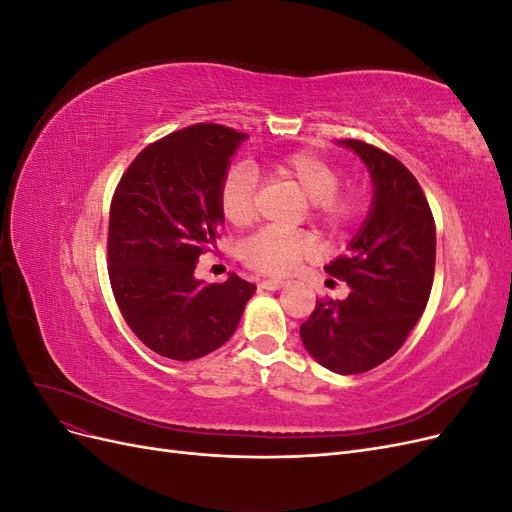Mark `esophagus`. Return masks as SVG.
Returning <instances> with one entry per match:
<instances>
[{
	"mask_svg": "<svg viewBox=\"0 0 512 512\" xmlns=\"http://www.w3.org/2000/svg\"><path fill=\"white\" fill-rule=\"evenodd\" d=\"M260 288H265V290H280V288H284V282H282V280H262V282H260Z\"/></svg>",
	"mask_w": 512,
	"mask_h": 512,
	"instance_id": "esophagus-1",
	"label": "esophagus"
}]
</instances>
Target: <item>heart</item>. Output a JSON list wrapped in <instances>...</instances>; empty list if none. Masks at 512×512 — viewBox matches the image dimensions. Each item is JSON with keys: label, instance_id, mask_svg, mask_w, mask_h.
<instances>
[{"label": "heart", "instance_id": "obj_1", "mask_svg": "<svg viewBox=\"0 0 512 512\" xmlns=\"http://www.w3.org/2000/svg\"><path fill=\"white\" fill-rule=\"evenodd\" d=\"M277 179L290 181L309 203L318 224L329 230L348 226L361 213V196L339 192V168L314 151H297L267 166ZM218 207L232 226L252 224L256 215V175L243 164L232 166L218 190ZM314 250V241L301 232L262 228L241 245V258L247 267L265 275H288Z\"/></svg>", "mask_w": 512, "mask_h": 512}]
</instances>
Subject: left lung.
Here are the masks:
<instances>
[{"label":"left lung","instance_id":"obj_1","mask_svg":"<svg viewBox=\"0 0 512 512\" xmlns=\"http://www.w3.org/2000/svg\"><path fill=\"white\" fill-rule=\"evenodd\" d=\"M363 160L371 207L348 252L324 271L350 286L346 299L316 301L301 342L335 374H363L401 348L421 320L436 271V224L410 170L363 141H337Z\"/></svg>","mask_w":512,"mask_h":512}]
</instances>
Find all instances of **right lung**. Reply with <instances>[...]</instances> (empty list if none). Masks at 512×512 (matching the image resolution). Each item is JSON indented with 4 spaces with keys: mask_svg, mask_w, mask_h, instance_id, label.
I'll return each instance as SVG.
<instances>
[{
    "mask_svg": "<svg viewBox=\"0 0 512 512\" xmlns=\"http://www.w3.org/2000/svg\"><path fill=\"white\" fill-rule=\"evenodd\" d=\"M247 134L198 123L138 153L121 177L108 220V277L128 327L173 361H194L237 331L256 286L228 275L196 280L224 215L218 190Z\"/></svg>",
    "mask_w": 512,
    "mask_h": 512,
    "instance_id": "1",
    "label": "right lung"
}]
</instances>
